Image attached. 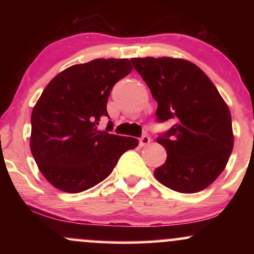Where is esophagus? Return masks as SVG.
I'll use <instances>...</instances> for the list:
<instances>
[{"label": "esophagus", "instance_id": "esophagus-1", "mask_svg": "<svg viewBox=\"0 0 254 254\" xmlns=\"http://www.w3.org/2000/svg\"><path fill=\"white\" fill-rule=\"evenodd\" d=\"M150 137L149 136H147V135H143L141 137V138H139V145H141V147H145V145H148L150 143Z\"/></svg>", "mask_w": 254, "mask_h": 254}]
</instances>
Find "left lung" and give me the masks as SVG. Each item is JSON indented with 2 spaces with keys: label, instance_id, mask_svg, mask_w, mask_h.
Segmentation results:
<instances>
[{
  "label": "left lung",
  "instance_id": "8db88e82",
  "mask_svg": "<svg viewBox=\"0 0 254 254\" xmlns=\"http://www.w3.org/2000/svg\"><path fill=\"white\" fill-rule=\"evenodd\" d=\"M131 62L157 101V119H177L166 135L156 138L167 151V160L154 177L182 193L204 190L222 173L233 150L228 105L205 72L190 61L141 57Z\"/></svg>",
  "mask_w": 254,
  "mask_h": 254
}]
</instances>
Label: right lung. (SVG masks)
I'll return each mask as SVG.
<instances>
[{"label": "right lung", "instance_id": "add662e5", "mask_svg": "<svg viewBox=\"0 0 254 254\" xmlns=\"http://www.w3.org/2000/svg\"><path fill=\"white\" fill-rule=\"evenodd\" d=\"M131 70L127 58H98L64 69L43 90L31 115L30 147L40 173L58 190H88L138 145L137 138L98 129L109 117L111 89Z\"/></svg>", "mask_w": 254, "mask_h": 254}]
</instances>
